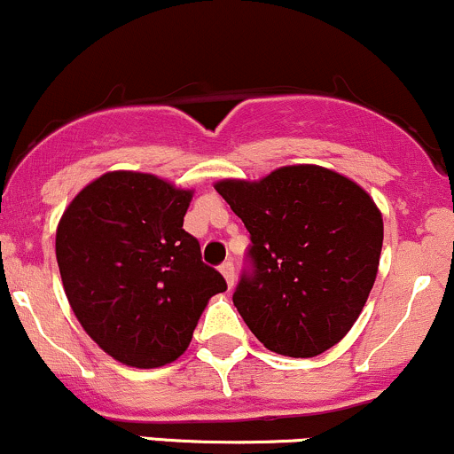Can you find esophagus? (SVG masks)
I'll list each match as a JSON object with an SVG mask.
<instances>
[{"instance_id":"obj_1","label":"esophagus","mask_w":454,"mask_h":454,"mask_svg":"<svg viewBox=\"0 0 454 454\" xmlns=\"http://www.w3.org/2000/svg\"><path fill=\"white\" fill-rule=\"evenodd\" d=\"M221 274H223V277H225L227 287L233 289V285H236V272H233V263L231 262L221 263Z\"/></svg>"}]
</instances>
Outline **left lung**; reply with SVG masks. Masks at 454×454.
Segmentation results:
<instances>
[{
	"label": "left lung",
	"mask_w": 454,
	"mask_h": 454,
	"mask_svg": "<svg viewBox=\"0 0 454 454\" xmlns=\"http://www.w3.org/2000/svg\"><path fill=\"white\" fill-rule=\"evenodd\" d=\"M218 195L251 233L253 274L233 304L263 348L313 358L363 313L378 277L384 221L363 186L319 165H287L262 180H221Z\"/></svg>",
	"instance_id": "8db88e82"
}]
</instances>
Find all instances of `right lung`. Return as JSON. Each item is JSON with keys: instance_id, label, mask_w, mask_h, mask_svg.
<instances>
[{"instance_id": "obj_1", "label": "right lung", "mask_w": 454, "mask_h": 454, "mask_svg": "<svg viewBox=\"0 0 454 454\" xmlns=\"http://www.w3.org/2000/svg\"><path fill=\"white\" fill-rule=\"evenodd\" d=\"M192 192L152 173L109 171L59 218L55 257L66 298L117 363L156 369L180 358L207 300L227 289L182 229Z\"/></svg>"}]
</instances>
